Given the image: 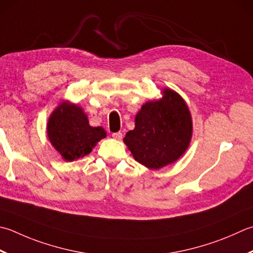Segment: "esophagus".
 Masks as SVG:
<instances>
[{"mask_svg": "<svg viewBox=\"0 0 253 253\" xmlns=\"http://www.w3.org/2000/svg\"><path fill=\"white\" fill-rule=\"evenodd\" d=\"M112 136H113V138H114V139L121 140V139H122V138H123V133H122L121 131H118V132H114Z\"/></svg>", "mask_w": 253, "mask_h": 253, "instance_id": "esophagus-1", "label": "esophagus"}]
</instances>
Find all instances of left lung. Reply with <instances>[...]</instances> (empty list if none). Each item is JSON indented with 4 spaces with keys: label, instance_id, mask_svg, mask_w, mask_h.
<instances>
[{
    "label": "left lung",
    "instance_id": "1",
    "mask_svg": "<svg viewBox=\"0 0 253 253\" xmlns=\"http://www.w3.org/2000/svg\"><path fill=\"white\" fill-rule=\"evenodd\" d=\"M161 94L143 104L135 117V128L124 138L135 160L152 170L179 160L193 135L191 112L183 97L169 87Z\"/></svg>",
    "mask_w": 253,
    "mask_h": 253
}]
</instances>
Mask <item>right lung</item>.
Here are the masks:
<instances>
[{
  "instance_id": "1",
  "label": "right lung",
  "mask_w": 253,
  "mask_h": 253,
  "mask_svg": "<svg viewBox=\"0 0 253 253\" xmlns=\"http://www.w3.org/2000/svg\"><path fill=\"white\" fill-rule=\"evenodd\" d=\"M47 135L62 159L70 162L87 156L106 137V131L103 127H92L78 104L62 101L49 116Z\"/></svg>"
}]
</instances>
